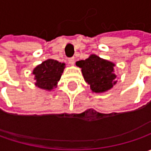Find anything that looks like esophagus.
<instances>
[{"label": "esophagus", "instance_id": "1", "mask_svg": "<svg viewBox=\"0 0 151 151\" xmlns=\"http://www.w3.org/2000/svg\"><path fill=\"white\" fill-rule=\"evenodd\" d=\"M68 61H69V63H70V64L71 65H73L75 64V57H71V58H69Z\"/></svg>", "mask_w": 151, "mask_h": 151}]
</instances>
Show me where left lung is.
I'll use <instances>...</instances> for the list:
<instances>
[{
    "label": "left lung",
    "instance_id": "1",
    "mask_svg": "<svg viewBox=\"0 0 151 151\" xmlns=\"http://www.w3.org/2000/svg\"><path fill=\"white\" fill-rule=\"evenodd\" d=\"M76 65L81 68L85 81L94 92H103L116 84V76L113 74L114 64L91 55L85 60H79Z\"/></svg>",
    "mask_w": 151,
    "mask_h": 151
}]
</instances>
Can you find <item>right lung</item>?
I'll return each instance as SVG.
<instances>
[{
  "label": "right lung",
  "instance_id": "add662e5",
  "mask_svg": "<svg viewBox=\"0 0 151 151\" xmlns=\"http://www.w3.org/2000/svg\"><path fill=\"white\" fill-rule=\"evenodd\" d=\"M65 68V64H61L55 60H47L44 61L33 70L35 75V85L39 88L51 90L56 86L60 81Z\"/></svg>",
  "mask_w": 151,
  "mask_h": 151
}]
</instances>
